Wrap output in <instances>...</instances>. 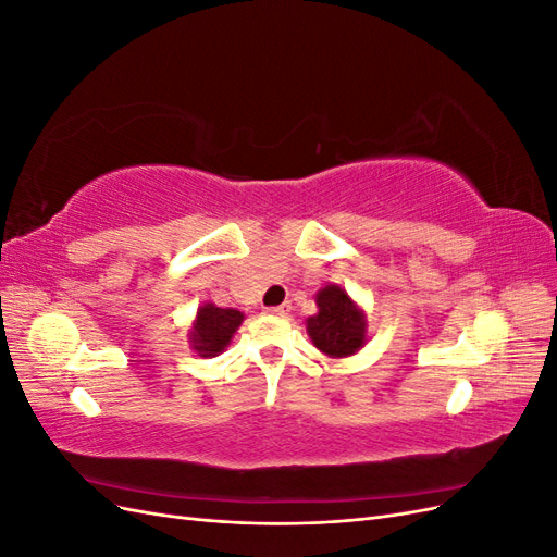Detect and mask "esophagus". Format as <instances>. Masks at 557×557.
Instances as JSON below:
<instances>
[{
  "mask_svg": "<svg viewBox=\"0 0 557 557\" xmlns=\"http://www.w3.org/2000/svg\"><path fill=\"white\" fill-rule=\"evenodd\" d=\"M269 313H274V315H288V313H290V305H281V307H272V309H269Z\"/></svg>",
  "mask_w": 557,
  "mask_h": 557,
  "instance_id": "1",
  "label": "esophagus"
}]
</instances>
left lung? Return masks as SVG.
I'll return each mask as SVG.
<instances>
[{
	"label": "left lung",
	"mask_w": 557,
	"mask_h": 557,
	"mask_svg": "<svg viewBox=\"0 0 557 557\" xmlns=\"http://www.w3.org/2000/svg\"><path fill=\"white\" fill-rule=\"evenodd\" d=\"M318 313L307 320V330L315 348L332 358H348L364 344V315L350 297L327 285L315 297Z\"/></svg>",
	"instance_id": "left-lung-1"
}]
</instances>
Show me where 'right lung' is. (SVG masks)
<instances>
[{
    "label": "right lung",
    "instance_id": "obj_1",
    "mask_svg": "<svg viewBox=\"0 0 557 557\" xmlns=\"http://www.w3.org/2000/svg\"><path fill=\"white\" fill-rule=\"evenodd\" d=\"M244 313L237 309H221L213 305H205L197 311L195 327L190 332L193 348L201 358L218 356L230 344L232 334L242 325Z\"/></svg>",
    "mask_w": 557,
    "mask_h": 557
}]
</instances>
